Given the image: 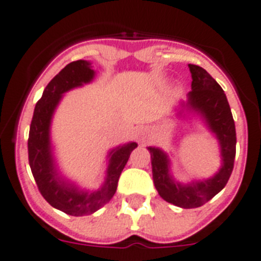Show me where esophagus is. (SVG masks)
I'll use <instances>...</instances> for the list:
<instances>
[{
	"label": "esophagus",
	"instance_id": "34e87169",
	"mask_svg": "<svg viewBox=\"0 0 261 261\" xmlns=\"http://www.w3.org/2000/svg\"><path fill=\"white\" fill-rule=\"evenodd\" d=\"M147 135H149V132L146 130V128H138L137 130H136V136H137V140H140L141 142H145V141H146Z\"/></svg>",
	"mask_w": 261,
	"mask_h": 261
}]
</instances>
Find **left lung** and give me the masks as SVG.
I'll list each match as a JSON object with an SVG mask.
<instances>
[{"label":"left lung","instance_id":"left-lung-1","mask_svg":"<svg viewBox=\"0 0 261 261\" xmlns=\"http://www.w3.org/2000/svg\"><path fill=\"white\" fill-rule=\"evenodd\" d=\"M189 70L193 79L191 90L188 93V99L180 102L177 115H199L219 142L221 167L210 178L181 182L172 176L169 155L159 147H147L151 155L152 180L158 193L166 202L181 208L200 207L223 190L233 171L237 143L233 115L224 90L202 67L189 64Z\"/></svg>","mask_w":261,"mask_h":261}]
</instances>
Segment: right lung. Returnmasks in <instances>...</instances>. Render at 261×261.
I'll return each mask as SVG.
<instances>
[{
	"mask_svg": "<svg viewBox=\"0 0 261 261\" xmlns=\"http://www.w3.org/2000/svg\"><path fill=\"white\" fill-rule=\"evenodd\" d=\"M94 76L95 71L89 61L80 59L67 64L45 88L36 103L30 128L28 159L38 190L50 205L71 216L94 214L111 200L129 155L137 147L136 142H128L110 150L105 181L95 190L79 188L62 176L50 137L53 116L64 93L89 84Z\"/></svg>",
	"mask_w": 261,
	"mask_h": 261,
	"instance_id": "1",
	"label": "right lung"
}]
</instances>
